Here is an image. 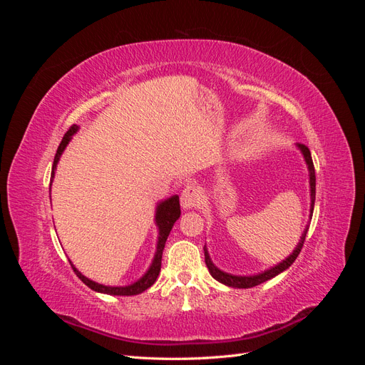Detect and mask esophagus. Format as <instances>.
I'll list each match as a JSON object with an SVG mask.
<instances>
[{
    "label": "esophagus",
    "instance_id": "obj_1",
    "mask_svg": "<svg viewBox=\"0 0 365 365\" xmlns=\"http://www.w3.org/2000/svg\"><path fill=\"white\" fill-rule=\"evenodd\" d=\"M201 190L197 189L195 185H187L185 189L181 193V205L182 208L189 210V208H195L196 205H200L201 202Z\"/></svg>",
    "mask_w": 365,
    "mask_h": 365
}]
</instances>
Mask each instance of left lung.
<instances>
[{"label": "left lung", "instance_id": "8db88e82", "mask_svg": "<svg viewBox=\"0 0 365 365\" xmlns=\"http://www.w3.org/2000/svg\"><path fill=\"white\" fill-rule=\"evenodd\" d=\"M298 148H300L302 152H303L306 164H307V168H309V176H311V213H314V204H315V168H314L311 150H309V148L306 145H302V143H298ZM306 235H307V228L304 231V235L302 236L300 244H298V247L294 250V252L291 254L288 259L283 260L282 263H279L277 267H274V268L264 271V272H262L259 275H250V277H247V275H245V277H240V275H231V274L222 272V271L217 269L215 267V264L212 263V260H210L208 252H207V250L204 247L205 264H207L210 274H212L213 277L217 282H220V283H224L227 286H231V288H239V289H242V288H245V289L247 288H254V286H257V284H260L263 282H267V280L275 277V275H279L280 272H283L284 269H288L291 267V264L295 262V259L298 257V254H300L302 248H303V244H304V240H306Z\"/></svg>", "mask_w": 365, "mask_h": 365}]
</instances>
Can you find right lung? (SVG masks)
<instances>
[{"instance_id":"right-lung-1","label":"right lung","mask_w":365,"mask_h":365,"mask_svg":"<svg viewBox=\"0 0 365 365\" xmlns=\"http://www.w3.org/2000/svg\"><path fill=\"white\" fill-rule=\"evenodd\" d=\"M77 130V126L73 125L67 132H65V135L61 141V145L56 150V155H54V161H53V169H51V180H53V175H54V169H56V164L59 161V157L61 153L63 152V149L67 148L68 141L71 140L73 134H76ZM181 215V207H180V197L178 196H172L169 197L168 201L161 202L158 207H157V225L160 228V237H158V245H157V254L155 257H153V262L150 264L149 271L143 275V277L135 282L134 284H129V286H117V288H114V286H103V284H98L90 279H86L85 275H82L79 271H77L73 263H71V268L74 271V274L79 277L88 288H91L93 291H97V292H103V294H109V295H137V294H141L143 291H146L148 288H150V286L155 283L158 274H160V269H161V257H163V250H164V245H165V240H168V236L170 233V230L173 227V224L178 220Z\"/></svg>"}]
</instances>
